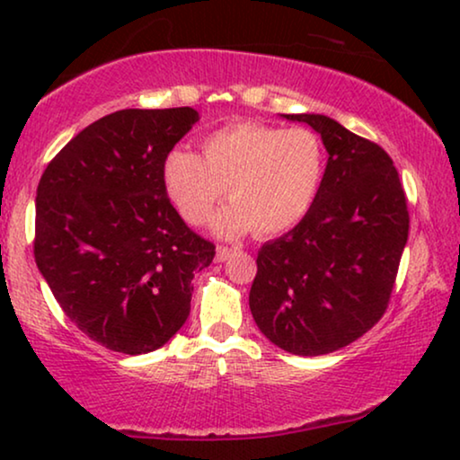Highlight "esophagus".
Here are the masks:
<instances>
[{
    "label": "esophagus",
    "mask_w": 460,
    "mask_h": 460,
    "mask_svg": "<svg viewBox=\"0 0 460 460\" xmlns=\"http://www.w3.org/2000/svg\"><path fill=\"white\" fill-rule=\"evenodd\" d=\"M232 255V249L230 247H224V244H219V247H217V261H226V260H228V257Z\"/></svg>",
    "instance_id": "obj_1"
}]
</instances>
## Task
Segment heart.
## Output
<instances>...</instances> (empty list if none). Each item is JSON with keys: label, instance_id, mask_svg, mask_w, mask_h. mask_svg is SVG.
I'll list each match as a JSON object with an SVG mask.
<instances>
[{"label": "heart", "instance_id": "b5f03b06", "mask_svg": "<svg viewBox=\"0 0 460 460\" xmlns=\"http://www.w3.org/2000/svg\"><path fill=\"white\" fill-rule=\"evenodd\" d=\"M324 172L323 140L312 129L238 121L207 136L203 156L172 150L163 184L186 222L205 224L228 188L232 205L217 213L213 230L228 238L249 230L276 236L310 213Z\"/></svg>", "mask_w": 460, "mask_h": 460}]
</instances>
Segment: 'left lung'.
Wrapping results in <instances>:
<instances>
[{
  "label": "left lung",
  "instance_id": "8db88e82",
  "mask_svg": "<svg viewBox=\"0 0 460 460\" xmlns=\"http://www.w3.org/2000/svg\"><path fill=\"white\" fill-rule=\"evenodd\" d=\"M282 117L318 131L329 161L310 213L257 253L249 307L280 349L323 356L385 314L411 219L398 169L379 144L324 115Z\"/></svg>",
  "mask_w": 460,
  "mask_h": 460
}]
</instances>
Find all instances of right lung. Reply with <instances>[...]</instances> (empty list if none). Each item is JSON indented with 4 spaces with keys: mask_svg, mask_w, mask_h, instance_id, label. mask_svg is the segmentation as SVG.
Segmentation results:
<instances>
[{
    "mask_svg": "<svg viewBox=\"0 0 460 460\" xmlns=\"http://www.w3.org/2000/svg\"><path fill=\"white\" fill-rule=\"evenodd\" d=\"M197 121L190 106L112 112L79 131L37 186V268L62 312L106 349L165 345L190 314L194 272L216 255L163 184V161Z\"/></svg>",
    "mask_w": 460,
    "mask_h": 460,
    "instance_id": "right-lung-1",
    "label": "right lung"
}]
</instances>
